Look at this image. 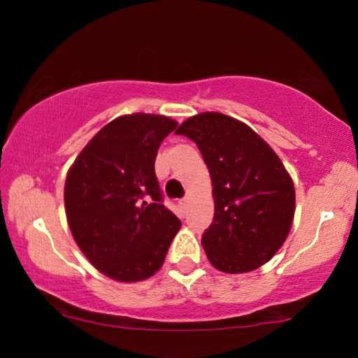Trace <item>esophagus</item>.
I'll use <instances>...</instances> for the list:
<instances>
[{
	"label": "esophagus",
	"mask_w": 358,
	"mask_h": 358,
	"mask_svg": "<svg viewBox=\"0 0 358 358\" xmlns=\"http://www.w3.org/2000/svg\"><path fill=\"white\" fill-rule=\"evenodd\" d=\"M187 203H189V199H187V197H184V199L179 202V205H180V207H182V208L187 207Z\"/></svg>",
	"instance_id": "obj_1"
}]
</instances>
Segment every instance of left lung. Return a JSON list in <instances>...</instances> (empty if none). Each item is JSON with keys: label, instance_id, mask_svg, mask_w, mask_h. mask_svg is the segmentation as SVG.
Masks as SVG:
<instances>
[{"label": "left lung", "instance_id": "1", "mask_svg": "<svg viewBox=\"0 0 358 358\" xmlns=\"http://www.w3.org/2000/svg\"><path fill=\"white\" fill-rule=\"evenodd\" d=\"M195 141L213 187L215 215L202 246L227 273L256 271L275 256L295 217V187L275 151L244 122L202 112L176 130Z\"/></svg>", "mask_w": 358, "mask_h": 358}]
</instances>
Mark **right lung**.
Masks as SVG:
<instances>
[{
  "label": "right lung",
  "mask_w": 358,
  "mask_h": 358,
  "mask_svg": "<svg viewBox=\"0 0 358 358\" xmlns=\"http://www.w3.org/2000/svg\"><path fill=\"white\" fill-rule=\"evenodd\" d=\"M178 122L120 115L92 136L65 180V213L78 248L117 282H140L163 266L180 222L161 203L155 159Z\"/></svg>",
  "instance_id": "right-lung-1"
}]
</instances>
